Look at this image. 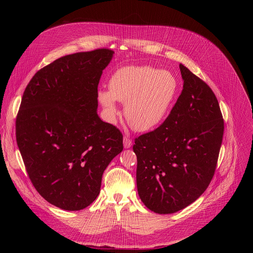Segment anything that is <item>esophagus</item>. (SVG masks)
Segmentation results:
<instances>
[{"instance_id": "esophagus-1", "label": "esophagus", "mask_w": 253, "mask_h": 253, "mask_svg": "<svg viewBox=\"0 0 253 253\" xmlns=\"http://www.w3.org/2000/svg\"><path fill=\"white\" fill-rule=\"evenodd\" d=\"M123 145H124V148H130L132 146V141L125 136L123 138Z\"/></svg>"}]
</instances>
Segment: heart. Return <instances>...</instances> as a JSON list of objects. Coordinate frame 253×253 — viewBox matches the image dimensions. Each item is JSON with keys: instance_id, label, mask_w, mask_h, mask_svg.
Returning <instances> with one entry per match:
<instances>
[{"instance_id": "heart-1", "label": "heart", "mask_w": 253, "mask_h": 253, "mask_svg": "<svg viewBox=\"0 0 253 253\" xmlns=\"http://www.w3.org/2000/svg\"><path fill=\"white\" fill-rule=\"evenodd\" d=\"M178 90V81L168 70L149 66H126L111 76L109 90H100L98 99L110 121H114L116 100L125 103L124 115L137 131L156 128L166 118Z\"/></svg>"}]
</instances>
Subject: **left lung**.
<instances>
[{
	"label": "left lung",
	"instance_id": "obj_1",
	"mask_svg": "<svg viewBox=\"0 0 253 253\" xmlns=\"http://www.w3.org/2000/svg\"><path fill=\"white\" fill-rule=\"evenodd\" d=\"M183 89L166 120L135 139L141 201L159 214L193 203L208 187L217 164L224 122L210 87L179 65Z\"/></svg>",
	"mask_w": 253,
	"mask_h": 253
}]
</instances>
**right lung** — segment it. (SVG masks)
Listing matches in <instances>:
<instances>
[{"instance_id":"right-lung-1","label":"right lung","mask_w":253,"mask_h":253,"mask_svg":"<svg viewBox=\"0 0 253 253\" xmlns=\"http://www.w3.org/2000/svg\"><path fill=\"white\" fill-rule=\"evenodd\" d=\"M114 51L61 57L25 89L16 138L29 178L49 203L69 211L89 206L102 175L123 150L122 133L97 114L98 84Z\"/></svg>"}]
</instances>
